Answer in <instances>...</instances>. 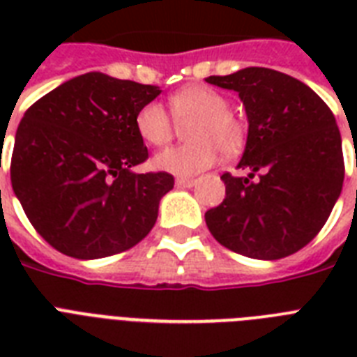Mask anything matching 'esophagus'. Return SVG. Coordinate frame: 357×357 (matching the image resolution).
<instances>
[{
    "label": "esophagus",
    "mask_w": 357,
    "mask_h": 357,
    "mask_svg": "<svg viewBox=\"0 0 357 357\" xmlns=\"http://www.w3.org/2000/svg\"><path fill=\"white\" fill-rule=\"evenodd\" d=\"M196 183V179L192 178H176V185L178 187H192Z\"/></svg>",
    "instance_id": "obj_1"
}]
</instances>
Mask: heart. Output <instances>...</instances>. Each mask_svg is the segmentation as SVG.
I'll return each mask as SVG.
<instances>
[{"mask_svg":"<svg viewBox=\"0 0 357 357\" xmlns=\"http://www.w3.org/2000/svg\"><path fill=\"white\" fill-rule=\"evenodd\" d=\"M170 111L161 103L150 102L135 114V129L146 144H168L176 131V121L185 128L183 146H174L157 153L153 167L176 176H190L206 170L224 157L235 155L246 142V128L237 114L229 111L228 98L211 86H187L170 98Z\"/></svg>","mask_w":357,"mask_h":357,"instance_id":"obj_1","label":"heart"}]
</instances>
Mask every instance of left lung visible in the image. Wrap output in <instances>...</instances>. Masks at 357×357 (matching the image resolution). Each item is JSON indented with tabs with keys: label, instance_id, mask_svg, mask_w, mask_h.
I'll return each instance as SVG.
<instances>
[{
	"label": "left lung",
	"instance_id": "1",
	"mask_svg": "<svg viewBox=\"0 0 357 357\" xmlns=\"http://www.w3.org/2000/svg\"><path fill=\"white\" fill-rule=\"evenodd\" d=\"M207 83L238 92L248 139L238 168L222 174L226 198L206 213L218 243L254 259L298 252L326 224L344 179L335 116L302 81L271 68L209 75Z\"/></svg>",
	"mask_w": 357,
	"mask_h": 357
}]
</instances>
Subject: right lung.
I'll return each mask as SVG.
<instances>
[{"label":"right lung","mask_w":357,"mask_h":357,"mask_svg":"<svg viewBox=\"0 0 357 357\" xmlns=\"http://www.w3.org/2000/svg\"><path fill=\"white\" fill-rule=\"evenodd\" d=\"M159 94V86L89 72L25 111L10 181L33 228L53 248L98 259L150 234L174 178L131 170L148 159L135 114Z\"/></svg>","instance_id":"1"}]
</instances>
